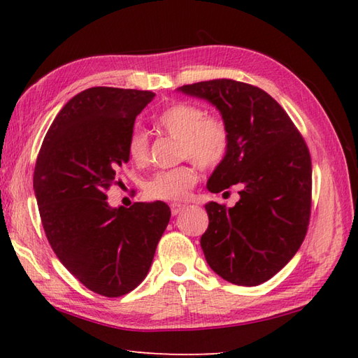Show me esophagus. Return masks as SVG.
Masks as SVG:
<instances>
[{
    "label": "esophagus",
    "mask_w": 358,
    "mask_h": 358,
    "mask_svg": "<svg viewBox=\"0 0 358 358\" xmlns=\"http://www.w3.org/2000/svg\"><path fill=\"white\" fill-rule=\"evenodd\" d=\"M185 209H186V206H185V204H181V203H172V204H171L172 215H178L180 212H183Z\"/></svg>",
    "instance_id": "1"
}]
</instances>
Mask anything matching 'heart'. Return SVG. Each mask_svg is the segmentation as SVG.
I'll list each match as a JSON object with an SVG mask.
<instances>
[{"mask_svg":"<svg viewBox=\"0 0 358 358\" xmlns=\"http://www.w3.org/2000/svg\"><path fill=\"white\" fill-rule=\"evenodd\" d=\"M157 126L172 138L180 141V158L192 159L201 167H215L223 162L229 149V131L222 118L206 115L200 104L180 101L166 108L157 117ZM129 158L143 164L149 158V138L143 131L131 132L126 143ZM199 180L191 164L159 171L144 185V192L152 200L180 201Z\"/></svg>","mask_w":358,"mask_h":358,"instance_id":"heart-1","label":"heart"}]
</instances>
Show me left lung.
I'll return each instance as SVG.
<instances>
[{
  "label": "left lung",
  "instance_id": "8db88e82",
  "mask_svg": "<svg viewBox=\"0 0 358 358\" xmlns=\"http://www.w3.org/2000/svg\"><path fill=\"white\" fill-rule=\"evenodd\" d=\"M222 113L229 149L208 189L241 187L234 208L209 201L200 245L210 269L229 283L257 286L283 269L306 237L313 164L301 134L285 109L260 87L210 80L178 87Z\"/></svg>",
  "mask_w": 358,
  "mask_h": 358
}]
</instances>
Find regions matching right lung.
<instances>
[{
	"label": "right lung",
	"instance_id": "1",
	"mask_svg": "<svg viewBox=\"0 0 358 358\" xmlns=\"http://www.w3.org/2000/svg\"><path fill=\"white\" fill-rule=\"evenodd\" d=\"M149 90L90 87L64 104L36 158L34 189L53 252L92 292L121 296L146 278L171 218L163 201L110 208L126 143Z\"/></svg>",
	"mask_w": 358,
	"mask_h": 358
}]
</instances>
